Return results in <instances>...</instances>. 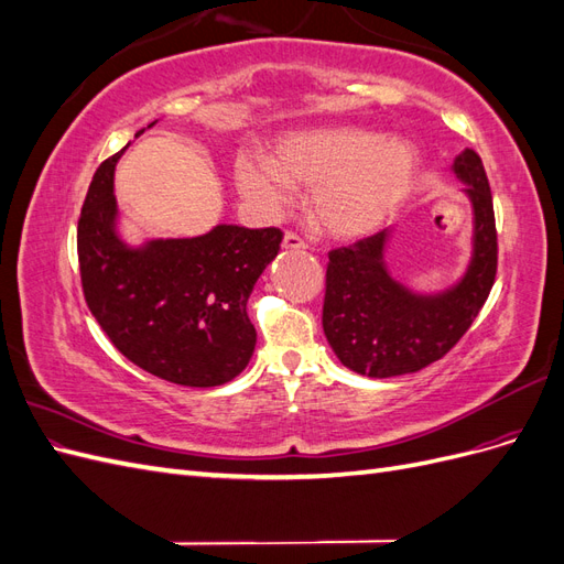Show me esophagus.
I'll list each match as a JSON object with an SVG mask.
<instances>
[{
    "label": "esophagus",
    "mask_w": 564,
    "mask_h": 564,
    "mask_svg": "<svg viewBox=\"0 0 564 564\" xmlns=\"http://www.w3.org/2000/svg\"><path fill=\"white\" fill-rule=\"evenodd\" d=\"M282 247H284V249L301 251V249H305L308 245H305V240H303V237H301L299 232H294V230H286V232H284V237H282Z\"/></svg>",
    "instance_id": "esophagus-1"
}]
</instances>
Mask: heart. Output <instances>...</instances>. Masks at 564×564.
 Returning a JSON list of instances; mask_svg holds the SVG:
<instances>
[{
	"label": "heart",
	"mask_w": 564,
	"mask_h": 564,
	"mask_svg": "<svg viewBox=\"0 0 564 564\" xmlns=\"http://www.w3.org/2000/svg\"><path fill=\"white\" fill-rule=\"evenodd\" d=\"M416 172L406 141L379 139L362 129L289 133L265 162L237 160V185L265 209H278L292 191H315L313 218L334 237H360L379 228L398 207Z\"/></svg>",
	"instance_id": "b5f03b06"
}]
</instances>
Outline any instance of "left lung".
<instances>
[{
	"mask_svg": "<svg viewBox=\"0 0 564 564\" xmlns=\"http://www.w3.org/2000/svg\"><path fill=\"white\" fill-rule=\"evenodd\" d=\"M454 174L468 187L475 214L473 261L447 294L414 296L383 268L388 232L329 251L322 327L336 357L371 379L400 377L437 362L464 336L497 280V220L480 155L464 150Z\"/></svg>",
	"mask_w": 564,
	"mask_h": 564,
	"instance_id": "1",
	"label": "left lung"
}]
</instances>
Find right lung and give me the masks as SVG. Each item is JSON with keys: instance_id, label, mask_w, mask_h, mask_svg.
<instances>
[{"instance_id": "right-lung-1", "label": "right lung", "mask_w": 564, "mask_h": 564, "mask_svg": "<svg viewBox=\"0 0 564 564\" xmlns=\"http://www.w3.org/2000/svg\"><path fill=\"white\" fill-rule=\"evenodd\" d=\"M119 155L96 169L82 204L84 301L112 346L152 377L191 388L228 383L251 360L256 329L247 301L278 256L282 230L216 226L191 240H152L131 249L115 232Z\"/></svg>"}]
</instances>
